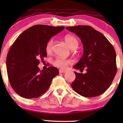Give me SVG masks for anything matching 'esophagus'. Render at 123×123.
<instances>
[{
	"mask_svg": "<svg viewBox=\"0 0 123 123\" xmlns=\"http://www.w3.org/2000/svg\"><path fill=\"white\" fill-rule=\"evenodd\" d=\"M67 72V71L63 70V69H60L59 70V73H65Z\"/></svg>",
	"mask_w": 123,
	"mask_h": 123,
	"instance_id": "obj_1",
	"label": "esophagus"
}]
</instances>
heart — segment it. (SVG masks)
<instances>
[{
  "label": "heart",
  "instance_id": "heart-1",
  "mask_svg": "<svg viewBox=\"0 0 123 123\" xmlns=\"http://www.w3.org/2000/svg\"><path fill=\"white\" fill-rule=\"evenodd\" d=\"M64 40L69 46L71 50H75L79 46V42L75 37L72 35H67L64 37ZM53 46H54V40L50 39L46 43L45 47L46 52L48 54H51L52 52ZM54 65L57 67L61 68H65L69 64H71V61L70 59H66L61 58H56L54 61Z\"/></svg>",
  "mask_w": 123,
  "mask_h": 123
}]
</instances>
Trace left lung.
Segmentation results:
<instances>
[{"label": "left lung", "instance_id": "obj_1", "mask_svg": "<svg viewBox=\"0 0 123 123\" xmlns=\"http://www.w3.org/2000/svg\"><path fill=\"white\" fill-rule=\"evenodd\" d=\"M81 39L84 52L73 68L85 74L74 72L73 90L87 98L99 96L110 86L117 73L116 53L113 46L102 33L90 26L66 27Z\"/></svg>", "mask_w": 123, "mask_h": 123}]
</instances>
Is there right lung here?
<instances>
[{
	"label": "right lung",
	"instance_id": "add662e5",
	"mask_svg": "<svg viewBox=\"0 0 123 123\" xmlns=\"http://www.w3.org/2000/svg\"><path fill=\"white\" fill-rule=\"evenodd\" d=\"M64 29L62 26L36 25L23 31L11 46L6 58L7 73L11 87L19 96L27 99L39 97L59 74L54 67L40 71L38 65L47 57V42Z\"/></svg>",
	"mask_w": 123,
	"mask_h": 123
}]
</instances>
